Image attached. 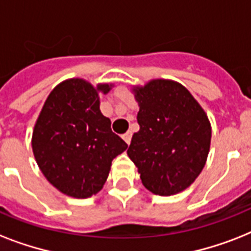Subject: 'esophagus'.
<instances>
[{
    "instance_id": "1",
    "label": "esophagus",
    "mask_w": 251,
    "mask_h": 251,
    "mask_svg": "<svg viewBox=\"0 0 251 251\" xmlns=\"http://www.w3.org/2000/svg\"><path fill=\"white\" fill-rule=\"evenodd\" d=\"M122 138H124V141H125L127 145H130V141H131V133L127 131V133H125L124 135H122Z\"/></svg>"
}]
</instances>
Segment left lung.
I'll list each match as a JSON object with an SVG mask.
<instances>
[{
    "mask_svg": "<svg viewBox=\"0 0 251 251\" xmlns=\"http://www.w3.org/2000/svg\"><path fill=\"white\" fill-rule=\"evenodd\" d=\"M138 102L139 131L127 155L143 186L161 197L190 186L206 165L211 145V122L186 87L171 79H151L133 86Z\"/></svg>",
    "mask_w": 251,
    "mask_h": 251,
    "instance_id": "1",
    "label": "left lung"
}]
</instances>
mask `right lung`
Masks as SVG:
<instances>
[{"mask_svg": "<svg viewBox=\"0 0 251 251\" xmlns=\"http://www.w3.org/2000/svg\"><path fill=\"white\" fill-rule=\"evenodd\" d=\"M113 86H94L83 78L62 80L50 91L35 122V160L45 178L68 197L98 194L112 160L127 149L100 110L99 95H106Z\"/></svg>", "mask_w": 251, "mask_h": 251, "instance_id": "1", "label": "right lung"}]
</instances>
